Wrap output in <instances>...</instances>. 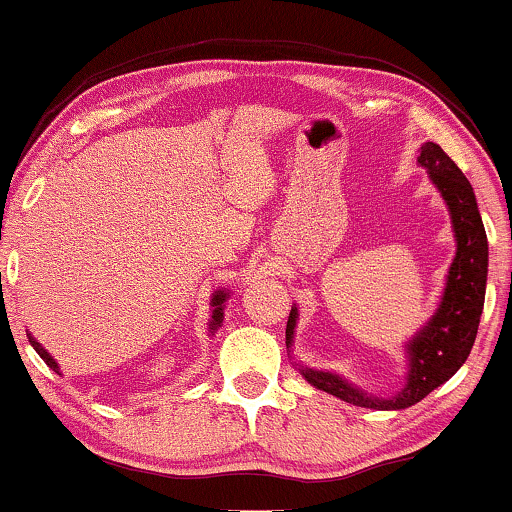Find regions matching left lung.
<instances>
[{
  "instance_id": "left-lung-1",
  "label": "left lung",
  "mask_w": 512,
  "mask_h": 512,
  "mask_svg": "<svg viewBox=\"0 0 512 512\" xmlns=\"http://www.w3.org/2000/svg\"><path fill=\"white\" fill-rule=\"evenodd\" d=\"M418 164L426 169L430 183L435 185L444 204H447L456 254L449 265L447 282H444V291L435 313L404 343V357H407L404 386L390 395H376L355 386L353 381L336 374V371L313 369L308 364L294 362L298 374L310 386L324 390L338 400L355 404V407L400 411L421 402L423 397L440 388L442 383H447L463 367L470 350H473L477 327H480L484 291H487L489 244L473 185L437 143L421 145ZM296 324L298 308L294 303L287 322L289 355L294 353L291 345H294Z\"/></svg>"
}]
</instances>
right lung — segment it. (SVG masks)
<instances>
[{"instance_id":"1","label":"right lung","mask_w":512,"mask_h":512,"mask_svg":"<svg viewBox=\"0 0 512 512\" xmlns=\"http://www.w3.org/2000/svg\"><path fill=\"white\" fill-rule=\"evenodd\" d=\"M228 298H230V289H223V287H221V289H216V291H214V294H211V320H209V336H214V334H216V331L223 327V315H225V301H228ZM28 338H30L32 348H35V350H37V355H39V357H42V360H44L46 364H49V367H51L53 371H56V374H58V376H61V367H58V362H56V360H53V357H51V353H46V350H44V345H42V343H39V341H37V338L30 334V331H28Z\"/></svg>"}]
</instances>
